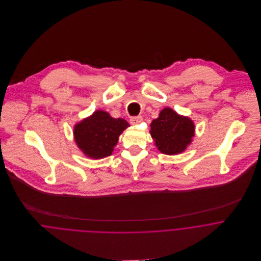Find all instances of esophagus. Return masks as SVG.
Instances as JSON below:
<instances>
[{
    "mask_svg": "<svg viewBox=\"0 0 261 261\" xmlns=\"http://www.w3.org/2000/svg\"><path fill=\"white\" fill-rule=\"evenodd\" d=\"M142 120H143V117L140 116V115H139V116H133V117H130V119H129L130 123L134 124V125L139 124L140 122H142Z\"/></svg>",
    "mask_w": 261,
    "mask_h": 261,
    "instance_id": "1",
    "label": "esophagus"
}]
</instances>
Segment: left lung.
Instances as JSON below:
<instances>
[{
    "label": "left lung",
    "instance_id": "obj_1",
    "mask_svg": "<svg viewBox=\"0 0 261 261\" xmlns=\"http://www.w3.org/2000/svg\"><path fill=\"white\" fill-rule=\"evenodd\" d=\"M149 134L158 149L165 154H178L191 145L195 136V123L185 115L165 108L151 121Z\"/></svg>",
    "mask_w": 261,
    "mask_h": 261
}]
</instances>
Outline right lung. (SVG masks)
<instances>
[{
    "label": "right lung",
    "mask_w": 261,
    "mask_h": 261,
    "mask_svg": "<svg viewBox=\"0 0 261 261\" xmlns=\"http://www.w3.org/2000/svg\"><path fill=\"white\" fill-rule=\"evenodd\" d=\"M128 126L125 119L114 118L109 112L98 110L75 124L76 146L87 158H107L112 154L119 136Z\"/></svg>",
    "instance_id": "1"
}]
</instances>
